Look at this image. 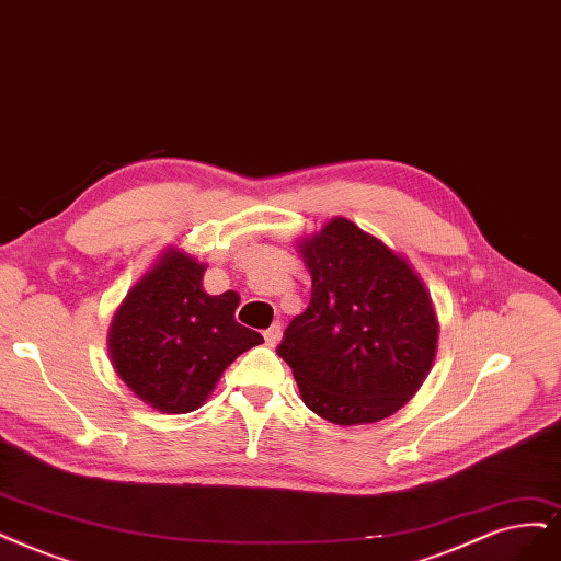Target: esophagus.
Wrapping results in <instances>:
<instances>
[{"label":"esophagus","instance_id":"esophagus-1","mask_svg":"<svg viewBox=\"0 0 561 561\" xmlns=\"http://www.w3.org/2000/svg\"><path fill=\"white\" fill-rule=\"evenodd\" d=\"M263 337H265V344H267V346H277L279 337H282V325H279V323H273V325H270V328L265 330Z\"/></svg>","mask_w":561,"mask_h":561}]
</instances>
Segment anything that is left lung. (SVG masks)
I'll list each match as a JSON object with an SVG mask.
<instances>
[{"mask_svg": "<svg viewBox=\"0 0 561 561\" xmlns=\"http://www.w3.org/2000/svg\"><path fill=\"white\" fill-rule=\"evenodd\" d=\"M312 298L277 346L302 402L335 425L388 419L427 377L437 317L423 282L396 252L333 219L302 244Z\"/></svg>", "mask_w": 561, "mask_h": 561, "instance_id": "8db88e82", "label": "left lung"}]
</instances>
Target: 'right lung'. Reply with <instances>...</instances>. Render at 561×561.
I'll return each instance as SVG.
<instances>
[{
	"instance_id": "1",
	"label": "right lung",
	"mask_w": 561,
	"mask_h": 561,
	"mask_svg": "<svg viewBox=\"0 0 561 561\" xmlns=\"http://www.w3.org/2000/svg\"><path fill=\"white\" fill-rule=\"evenodd\" d=\"M203 265L169 252L117 309L111 356L136 396L165 413L203 404L221 371L263 337L236 321L238 294L207 296Z\"/></svg>"
}]
</instances>
